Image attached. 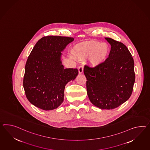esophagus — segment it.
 I'll return each instance as SVG.
<instances>
[{"mask_svg": "<svg viewBox=\"0 0 150 150\" xmlns=\"http://www.w3.org/2000/svg\"><path fill=\"white\" fill-rule=\"evenodd\" d=\"M78 72L79 74H82L83 73V66H81L78 68Z\"/></svg>", "mask_w": 150, "mask_h": 150, "instance_id": "esophagus-1", "label": "esophagus"}]
</instances>
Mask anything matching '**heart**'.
Instances as JSON below:
<instances>
[{
    "mask_svg": "<svg viewBox=\"0 0 150 150\" xmlns=\"http://www.w3.org/2000/svg\"><path fill=\"white\" fill-rule=\"evenodd\" d=\"M74 55L80 60L88 57V64L95 68L101 65L110 52V47L106 43L90 41L77 44L73 47Z\"/></svg>",
    "mask_w": 150,
    "mask_h": 150,
    "instance_id": "b5f03b06",
    "label": "heart"
}]
</instances>
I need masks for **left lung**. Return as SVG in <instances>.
<instances>
[{"instance_id": "8db88e82", "label": "left lung", "mask_w": 150, "mask_h": 150, "mask_svg": "<svg viewBox=\"0 0 150 150\" xmlns=\"http://www.w3.org/2000/svg\"><path fill=\"white\" fill-rule=\"evenodd\" d=\"M111 46L109 57L98 67L85 66L88 98L101 109H113L126 102L135 82L134 64L122 43L105 38Z\"/></svg>"}]
</instances>
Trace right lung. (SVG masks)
Wrapping results in <instances>:
<instances>
[{
  "label": "right lung",
  "instance_id": "right-lung-1",
  "mask_svg": "<svg viewBox=\"0 0 150 150\" xmlns=\"http://www.w3.org/2000/svg\"><path fill=\"white\" fill-rule=\"evenodd\" d=\"M73 38L48 36L39 40L28 58L23 79L27 99L44 110L57 109L64 102L65 85L78 74L77 69H64L63 52Z\"/></svg>",
  "mask_w": 150,
  "mask_h": 150
}]
</instances>
